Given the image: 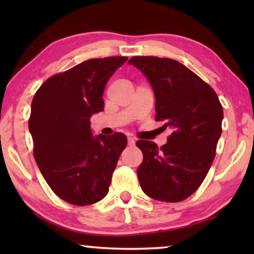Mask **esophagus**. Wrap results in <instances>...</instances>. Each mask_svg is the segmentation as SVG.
Returning a JSON list of instances; mask_svg holds the SVG:
<instances>
[{"instance_id":"esophagus-1","label":"esophagus","mask_w":254,"mask_h":254,"mask_svg":"<svg viewBox=\"0 0 254 254\" xmlns=\"http://www.w3.org/2000/svg\"><path fill=\"white\" fill-rule=\"evenodd\" d=\"M128 145H130V147L135 145V140L133 137H128Z\"/></svg>"}]
</instances>
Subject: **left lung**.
<instances>
[{
  "mask_svg": "<svg viewBox=\"0 0 254 254\" xmlns=\"http://www.w3.org/2000/svg\"><path fill=\"white\" fill-rule=\"evenodd\" d=\"M154 89L156 121L172 134L161 148L140 140L143 154L137 169L141 189L164 202H179L199 189L216 155L223 110L209 84L180 62L166 58L133 57L128 61Z\"/></svg>",
  "mask_w": 254,
  "mask_h": 254,
  "instance_id": "1",
  "label": "left lung"
}]
</instances>
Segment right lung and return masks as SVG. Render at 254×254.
Instances as JSON below:
<instances>
[{
	"instance_id": "1",
	"label": "right lung",
	"mask_w": 254,
	"mask_h": 254,
	"mask_svg": "<svg viewBox=\"0 0 254 254\" xmlns=\"http://www.w3.org/2000/svg\"><path fill=\"white\" fill-rule=\"evenodd\" d=\"M126 61V57L84 61L51 76L33 97L29 129L34 159L48 186L65 202L88 206L109 193L127 137L92 136L90 118L104 110L106 83Z\"/></svg>"
}]
</instances>
